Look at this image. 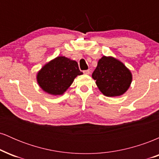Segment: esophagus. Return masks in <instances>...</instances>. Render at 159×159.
I'll list each match as a JSON object with an SVG mask.
<instances>
[{"label": "esophagus", "instance_id": "esophagus-1", "mask_svg": "<svg viewBox=\"0 0 159 159\" xmlns=\"http://www.w3.org/2000/svg\"><path fill=\"white\" fill-rule=\"evenodd\" d=\"M83 72L84 74H86V75H89L90 73V69H87V70H84V71H83Z\"/></svg>", "mask_w": 159, "mask_h": 159}]
</instances>
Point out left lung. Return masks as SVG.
I'll list each match as a JSON object with an SVG mask.
<instances>
[{
    "instance_id": "1",
    "label": "left lung",
    "mask_w": 159,
    "mask_h": 159,
    "mask_svg": "<svg viewBox=\"0 0 159 159\" xmlns=\"http://www.w3.org/2000/svg\"><path fill=\"white\" fill-rule=\"evenodd\" d=\"M92 77L106 96H119L130 87L132 76L122 62L112 57L103 56L98 62Z\"/></svg>"
}]
</instances>
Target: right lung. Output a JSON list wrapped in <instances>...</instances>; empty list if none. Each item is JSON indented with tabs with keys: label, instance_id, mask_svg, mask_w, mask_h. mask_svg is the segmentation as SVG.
<instances>
[{
	"label": "right lung",
	"instance_id": "1",
	"mask_svg": "<svg viewBox=\"0 0 159 159\" xmlns=\"http://www.w3.org/2000/svg\"><path fill=\"white\" fill-rule=\"evenodd\" d=\"M82 74L77 62L65 57H57L38 72L37 82L48 93L62 95L72 84L75 77Z\"/></svg>",
	"mask_w": 159,
	"mask_h": 159
}]
</instances>
